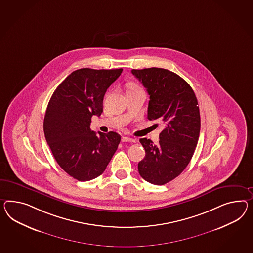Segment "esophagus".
<instances>
[{"instance_id":"34e87169","label":"esophagus","mask_w":253,"mask_h":253,"mask_svg":"<svg viewBox=\"0 0 253 253\" xmlns=\"http://www.w3.org/2000/svg\"><path fill=\"white\" fill-rule=\"evenodd\" d=\"M121 140H122V142H135V139H133L131 137H127V136H122Z\"/></svg>"}]
</instances>
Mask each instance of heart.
I'll list each match as a JSON object with an SVG mask.
<instances>
[{"label": "heart", "instance_id": "b5f03b06", "mask_svg": "<svg viewBox=\"0 0 253 253\" xmlns=\"http://www.w3.org/2000/svg\"><path fill=\"white\" fill-rule=\"evenodd\" d=\"M136 86H130L129 88H135Z\"/></svg>", "mask_w": 253, "mask_h": 253}]
</instances>
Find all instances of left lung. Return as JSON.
I'll return each instance as SVG.
<instances>
[{
  "label": "left lung",
  "mask_w": 253,
  "mask_h": 253,
  "mask_svg": "<svg viewBox=\"0 0 253 253\" xmlns=\"http://www.w3.org/2000/svg\"><path fill=\"white\" fill-rule=\"evenodd\" d=\"M131 72L149 93L148 119L164 126L157 145L139 139L146 155L138 162V172L145 181L163 185L181 174L194 155L201 126L197 99L174 72L162 68Z\"/></svg>",
  "instance_id": "obj_1"
}]
</instances>
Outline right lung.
Masks as SVG:
<instances>
[{"instance_id": "add662e5", "label": "right lung", "mask_w": 253, "mask_h": 253, "mask_svg": "<svg viewBox=\"0 0 253 253\" xmlns=\"http://www.w3.org/2000/svg\"><path fill=\"white\" fill-rule=\"evenodd\" d=\"M123 69H80L53 92L44 118L45 140L61 169L80 181L102 174L117 151L121 136L91 129V117L103 113L106 90Z\"/></svg>"}]
</instances>
